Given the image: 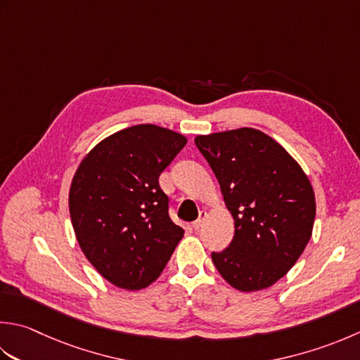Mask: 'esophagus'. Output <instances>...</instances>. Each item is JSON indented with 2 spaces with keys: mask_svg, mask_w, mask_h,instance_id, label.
<instances>
[{
  "mask_svg": "<svg viewBox=\"0 0 360 360\" xmlns=\"http://www.w3.org/2000/svg\"><path fill=\"white\" fill-rule=\"evenodd\" d=\"M206 217H207V212H206V210H201V212H200V217H198V220H195V221L192 223L193 229H200V228L202 226L204 220H206Z\"/></svg>",
  "mask_w": 360,
  "mask_h": 360,
  "instance_id": "esophagus-1",
  "label": "esophagus"
}]
</instances>
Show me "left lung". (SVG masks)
<instances>
[{
  "label": "left lung",
  "mask_w": 360,
  "mask_h": 360,
  "mask_svg": "<svg viewBox=\"0 0 360 360\" xmlns=\"http://www.w3.org/2000/svg\"><path fill=\"white\" fill-rule=\"evenodd\" d=\"M220 184L236 234L212 262L229 285L257 292L288 273L311 240L315 193L301 165L255 128L196 136Z\"/></svg>",
  "instance_id": "1"
}]
</instances>
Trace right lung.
I'll return each mask as SVG.
<instances>
[{
  "instance_id": "right-lung-1",
  "label": "right lung",
  "mask_w": 360,
  "mask_h": 360,
  "mask_svg": "<svg viewBox=\"0 0 360 360\" xmlns=\"http://www.w3.org/2000/svg\"><path fill=\"white\" fill-rule=\"evenodd\" d=\"M186 143L179 132L136 124L103 139L77 167L68 193L76 240L115 287L154 283L184 236L168 217L159 176Z\"/></svg>"
}]
</instances>
